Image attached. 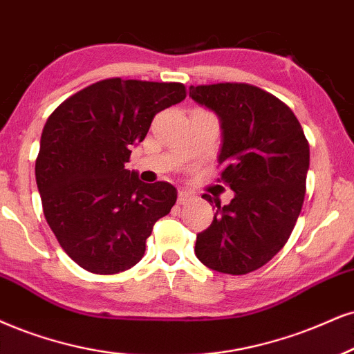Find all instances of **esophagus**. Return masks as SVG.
Masks as SVG:
<instances>
[{"label": "esophagus", "mask_w": 354, "mask_h": 354, "mask_svg": "<svg viewBox=\"0 0 354 354\" xmlns=\"http://www.w3.org/2000/svg\"><path fill=\"white\" fill-rule=\"evenodd\" d=\"M190 198H192V194H190V192H187V190H180V192H178L177 203H178V205H185L187 202H189Z\"/></svg>", "instance_id": "1"}]
</instances>
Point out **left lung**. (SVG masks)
<instances>
[{"instance_id": "8db88e82", "label": "left lung", "mask_w": 354, "mask_h": 354, "mask_svg": "<svg viewBox=\"0 0 354 354\" xmlns=\"http://www.w3.org/2000/svg\"><path fill=\"white\" fill-rule=\"evenodd\" d=\"M190 97L220 116L223 129L218 182L234 198L197 234L195 254L223 274L252 272L289 239L305 198L310 149L286 103L250 84L190 86ZM205 200L213 202L205 194Z\"/></svg>"}]
</instances>
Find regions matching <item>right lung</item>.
I'll return each instance as SVG.
<instances>
[{"mask_svg":"<svg viewBox=\"0 0 354 354\" xmlns=\"http://www.w3.org/2000/svg\"><path fill=\"white\" fill-rule=\"evenodd\" d=\"M185 97L177 82L106 78L60 103L44 126L36 159L44 216L88 272L138 264L152 226L176 205V187L144 184L124 164L157 113Z\"/></svg>","mask_w":354,"mask_h":354,"instance_id":"obj_1","label":"right lung"}]
</instances>
